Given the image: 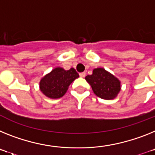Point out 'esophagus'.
<instances>
[{"label": "esophagus", "instance_id": "1", "mask_svg": "<svg viewBox=\"0 0 155 155\" xmlns=\"http://www.w3.org/2000/svg\"><path fill=\"white\" fill-rule=\"evenodd\" d=\"M79 76H80V77H82V78L85 77V76H86V72H80V73H79Z\"/></svg>", "mask_w": 155, "mask_h": 155}]
</instances>
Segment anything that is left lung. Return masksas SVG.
<instances>
[{
	"mask_svg": "<svg viewBox=\"0 0 155 155\" xmlns=\"http://www.w3.org/2000/svg\"><path fill=\"white\" fill-rule=\"evenodd\" d=\"M85 79L91 84L94 94L101 99L111 100L120 91L119 80L104 68H95L92 75H88Z\"/></svg>",
	"mask_w": 155,
	"mask_h": 155,
	"instance_id": "8db88e82",
	"label": "left lung"
}]
</instances>
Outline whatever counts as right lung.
I'll return each mask as SVG.
<instances>
[{
  "label": "right lung",
  "mask_w": 155,
  "mask_h": 155,
  "mask_svg": "<svg viewBox=\"0 0 155 155\" xmlns=\"http://www.w3.org/2000/svg\"><path fill=\"white\" fill-rule=\"evenodd\" d=\"M78 77L79 74L75 68L64 70L56 68L40 80V91L50 98H60L64 96L70 84Z\"/></svg>",
  "instance_id": "right-lung-1"
}]
</instances>
